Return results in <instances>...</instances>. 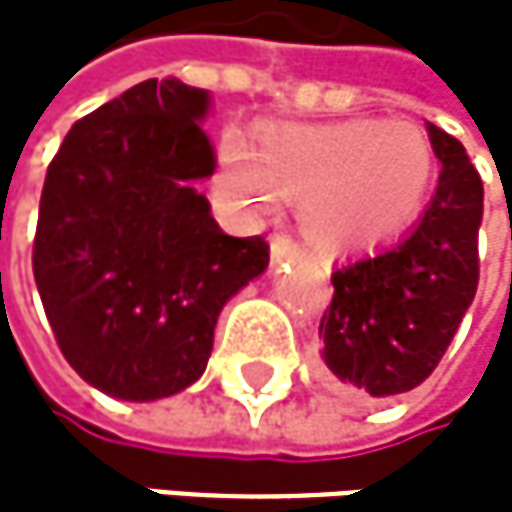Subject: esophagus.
<instances>
[{
    "label": "esophagus",
    "mask_w": 512,
    "mask_h": 512,
    "mask_svg": "<svg viewBox=\"0 0 512 512\" xmlns=\"http://www.w3.org/2000/svg\"><path fill=\"white\" fill-rule=\"evenodd\" d=\"M270 258H273V267L285 264V261H301L304 258V248L288 239V236H273L270 242Z\"/></svg>",
    "instance_id": "34e87169"
}]
</instances>
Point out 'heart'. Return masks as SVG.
Listing matches in <instances>:
<instances>
[{"label": "heart", "mask_w": 512, "mask_h": 512, "mask_svg": "<svg viewBox=\"0 0 512 512\" xmlns=\"http://www.w3.org/2000/svg\"><path fill=\"white\" fill-rule=\"evenodd\" d=\"M430 168V147L415 128L353 119L273 125L258 147L224 134L214 184L242 221H261L282 199H301L307 239L322 251H353L411 224Z\"/></svg>", "instance_id": "heart-1"}]
</instances>
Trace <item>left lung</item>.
I'll return each instance as SVG.
<instances>
[{"instance_id": "1", "label": "left lung", "mask_w": 512, "mask_h": 512, "mask_svg": "<svg viewBox=\"0 0 512 512\" xmlns=\"http://www.w3.org/2000/svg\"><path fill=\"white\" fill-rule=\"evenodd\" d=\"M439 187L399 245L331 273L334 298L319 322L328 375L362 396L424 384L476 298L482 181L458 137L427 122Z\"/></svg>"}]
</instances>
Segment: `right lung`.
I'll list each match as a JSON object with an SVG mask.
<instances>
[{
    "label": "right lung",
    "instance_id": "1",
    "mask_svg": "<svg viewBox=\"0 0 512 512\" xmlns=\"http://www.w3.org/2000/svg\"><path fill=\"white\" fill-rule=\"evenodd\" d=\"M205 88L147 79L79 119L48 165L33 276L64 359L113 399L153 402L202 378L214 325L270 264L227 236L211 178Z\"/></svg>",
    "mask_w": 512,
    "mask_h": 512
}]
</instances>
